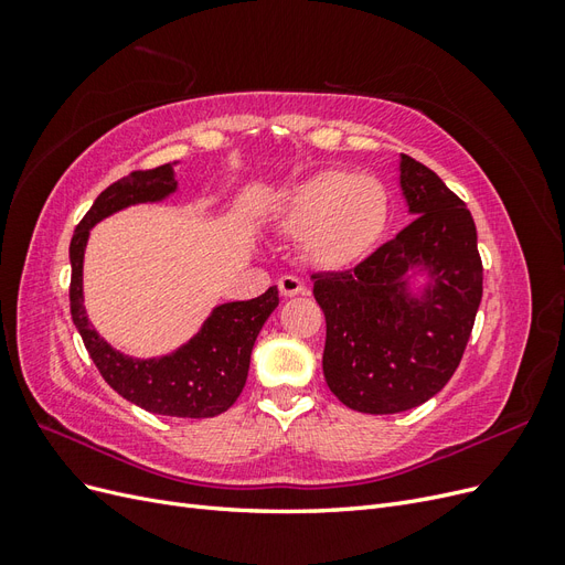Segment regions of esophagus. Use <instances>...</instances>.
Listing matches in <instances>:
<instances>
[{
  "label": "esophagus",
  "instance_id": "34e87169",
  "mask_svg": "<svg viewBox=\"0 0 565 565\" xmlns=\"http://www.w3.org/2000/svg\"><path fill=\"white\" fill-rule=\"evenodd\" d=\"M278 289H280L282 297H297V295L309 292V289H306V285L297 276H282L278 280Z\"/></svg>",
  "mask_w": 565,
  "mask_h": 565
}]
</instances>
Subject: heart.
Masks as SVG:
<instances>
[{
    "label": "heart",
    "instance_id": "b5f03b06",
    "mask_svg": "<svg viewBox=\"0 0 565 565\" xmlns=\"http://www.w3.org/2000/svg\"><path fill=\"white\" fill-rule=\"evenodd\" d=\"M278 226L299 233L306 262L341 270L380 243L388 224V193L372 174L322 169L289 188L276 207Z\"/></svg>",
    "mask_w": 565,
    "mask_h": 565
}]
</instances>
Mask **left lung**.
Instances as JSON below:
<instances>
[{
	"label": "left lung",
	"mask_w": 565,
	"mask_h": 565,
	"mask_svg": "<svg viewBox=\"0 0 565 565\" xmlns=\"http://www.w3.org/2000/svg\"><path fill=\"white\" fill-rule=\"evenodd\" d=\"M401 191L413 224L355 268L311 276L328 322L324 382L367 415L405 413L448 384L483 297L467 204L409 156H401ZM409 269L425 270L419 294L408 289Z\"/></svg>",
	"instance_id": "8db88e82"
}]
</instances>
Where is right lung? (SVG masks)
<instances>
[{
  "mask_svg": "<svg viewBox=\"0 0 565 565\" xmlns=\"http://www.w3.org/2000/svg\"><path fill=\"white\" fill-rule=\"evenodd\" d=\"M174 164L131 172L100 193L71 241V313L94 365L122 398L167 417H216L237 401L249 372V355L264 322L276 311L278 287L249 301L221 303L195 337L160 358H131L113 349L84 311L82 266L89 231L106 216L131 204L160 202L177 191Z\"/></svg>",
  "mask_w": 565,
  "mask_h": 565,
  "instance_id": "obj_1",
  "label": "right lung"
}]
</instances>
